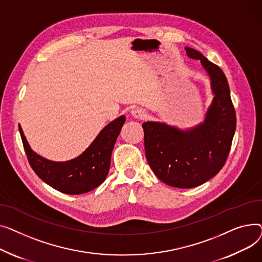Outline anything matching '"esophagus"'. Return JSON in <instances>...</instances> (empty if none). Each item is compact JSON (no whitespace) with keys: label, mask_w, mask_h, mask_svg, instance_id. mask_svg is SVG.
Segmentation results:
<instances>
[{"label":"esophagus","mask_w":262,"mask_h":262,"mask_svg":"<svg viewBox=\"0 0 262 262\" xmlns=\"http://www.w3.org/2000/svg\"><path fill=\"white\" fill-rule=\"evenodd\" d=\"M131 115L134 118H144L146 116V112L144 109H142V107L136 106L131 110Z\"/></svg>","instance_id":"obj_1"}]
</instances>
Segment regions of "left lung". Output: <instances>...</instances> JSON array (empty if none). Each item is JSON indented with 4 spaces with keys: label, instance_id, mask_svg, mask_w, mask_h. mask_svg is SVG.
Wrapping results in <instances>:
<instances>
[{
    "label": "left lung",
    "instance_id": "left-lung-1",
    "mask_svg": "<svg viewBox=\"0 0 262 262\" xmlns=\"http://www.w3.org/2000/svg\"><path fill=\"white\" fill-rule=\"evenodd\" d=\"M186 55L200 60L213 94L204 120L189 129L161 121L143 124L145 152L155 174L177 188H193L216 176L224 166L236 130V113L222 70L201 53L185 48Z\"/></svg>",
    "mask_w": 262,
    "mask_h": 262
}]
</instances>
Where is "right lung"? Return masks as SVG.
Segmentation results:
<instances>
[{
    "label": "right lung",
    "instance_id": "1",
    "mask_svg": "<svg viewBox=\"0 0 262 262\" xmlns=\"http://www.w3.org/2000/svg\"><path fill=\"white\" fill-rule=\"evenodd\" d=\"M125 121L126 116L121 115L109 122L79 157L67 162H54L39 156L30 148L20 125L19 130L28 162L36 174L60 192L81 194L95 189L105 180L112 151Z\"/></svg>",
    "mask_w": 262,
    "mask_h": 262
}]
</instances>
